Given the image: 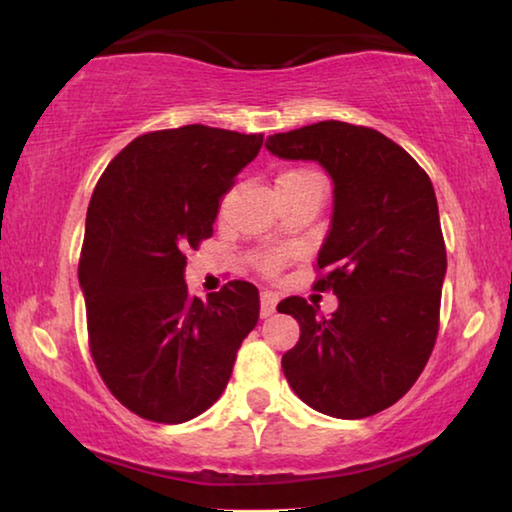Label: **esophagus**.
Here are the masks:
<instances>
[{"label": "esophagus", "instance_id": "obj_1", "mask_svg": "<svg viewBox=\"0 0 512 512\" xmlns=\"http://www.w3.org/2000/svg\"><path fill=\"white\" fill-rule=\"evenodd\" d=\"M274 309H277V295L270 293V290H263L261 293V318L272 316Z\"/></svg>", "mask_w": 512, "mask_h": 512}]
</instances>
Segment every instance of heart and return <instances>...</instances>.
Instances as JSON below:
<instances>
[{"instance_id": "b5f03b06", "label": "heart", "mask_w": 512, "mask_h": 512, "mask_svg": "<svg viewBox=\"0 0 512 512\" xmlns=\"http://www.w3.org/2000/svg\"><path fill=\"white\" fill-rule=\"evenodd\" d=\"M306 174H311V171H302V169H295V171H286V174H281L279 178H288V176H306ZM283 256L281 251H265V254H261L258 256V267H261L263 272H267V274H274L281 267V263H283Z\"/></svg>"}]
</instances>
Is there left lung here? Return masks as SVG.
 Masks as SVG:
<instances>
[{
	"instance_id": "1",
	"label": "left lung",
	"mask_w": 512,
	"mask_h": 512,
	"mask_svg": "<svg viewBox=\"0 0 512 512\" xmlns=\"http://www.w3.org/2000/svg\"><path fill=\"white\" fill-rule=\"evenodd\" d=\"M281 160H311L332 176V226L318 251V290L338 309L286 297L300 322L281 359L306 405L336 419L387 410L412 389L439 329L446 247L426 171L396 141L364 125L320 121L267 137Z\"/></svg>"
}]
</instances>
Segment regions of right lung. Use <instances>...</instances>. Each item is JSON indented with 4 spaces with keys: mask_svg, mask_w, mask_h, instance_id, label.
<instances>
[{
    "mask_svg": "<svg viewBox=\"0 0 512 512\" xmlns=\"http://www.w3.org/2000/svg\"><path fill=\"white\" fill-rule=\"evenodd\" d=\"M263 135L183 125L132 139L107 164L86 210L80 286L91 357L121 405L183 423L229 384L261 300L229 281L203 302L185 283V251L212 235L222 196Z\"/></svg>",
    "mask_w": 512,
    "mask_h": 512,
    "instance_id": "right-lung-1",
    "label": "right lung"
}]
</instances>
